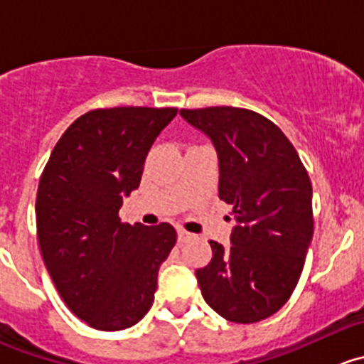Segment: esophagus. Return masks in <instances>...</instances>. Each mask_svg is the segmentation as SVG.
Returning <instances> with one entry per match:
<instances>
[{
	"label": "esophagus",
	"mask_w": 364,
	"mask_h": 364,
	"mask_svg": "<svg viewBox=\"0 0 364 364\" xmlns=\"http://www.w3.org/2000/svg\"><path fill=\"white\" fill-rule=\"evenodd\" d=\"M192 238H193L192 232H186L185 229H179L178 231V242L179 243H186V242H190Z\"/></svg>",
	"instance_id": "1"
}]
</instances>
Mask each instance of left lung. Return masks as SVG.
<instances>
[{"label":"left lung","mask_w":364,"mask_h":364,"mask_svg":"<svg viewBox=\"0 0 364 364\" xmlns=\"http://www.w3.org/2000/svg\"><path fill=\"white\" fill-rule=\"evenodd\" d=\"M218 158V197L232 204L231 245L196 277L211 309L236 323L279 311L294 294L313 238V188L284 133L256 112L232 107L179 110Z\"/></svg>","instance_id":"8db88e82"}]
</instances>
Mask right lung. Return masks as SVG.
<instances>
[{
    "label": "right lung",
    "instance_id": "1",
    "mask_svg": "<svg viewBox=\"0 0 364 364\" xmlns=\"http://www.w3.org/2000/svg\"><path fill=\"white\" fill-rule=\"evenodd\" d=\"M176 108L121 107L77 117L53 149L38 183L42 259L67 308L100 331L146 316L176 229L122 224V199L139 188L144 161Z\"/></svg>",
    "mask_w": 364,
    "mask_h": 364
}]
</instances>
